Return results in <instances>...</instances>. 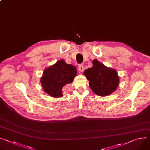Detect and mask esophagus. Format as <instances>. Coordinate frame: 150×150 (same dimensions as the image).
Here are the masks:
<instances>
[{
	"instance_id": "1",
	"label": "esophagus",
	"mask_w": 150,
	"mask_h": 150,
	"mask_svg": "<svg viewBox=\"0 0 150 150\" xmlns=\"http://www.w3.org/2000/svg\"><path fill=\"white\" fill-rule=\"evenodd\" d=\"M83 65H79L78 66V70L80 71V72H83Z\"/></svg>"
}]
</instances>
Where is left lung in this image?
Returning <instances> with one entry per match:
<instances>
[{
  "label": "left lung",
  "instance_id": "8db88e82",
  "mask_svg": "<svg viewBox=\"0 0 150 150\" xmlns=\"http://www.w3.org/2000/svg\"><path fill=\"white\" fill-rule=\"evenodd\" d=\"M93 67L85 69L83 75L89 81V85L96 94L105 97L116 91L119 84V77L114 69L105 67L96 59Z\"/></svg>",
  "mask_w": 150,
  "mask_h": 150
}]
</instances>
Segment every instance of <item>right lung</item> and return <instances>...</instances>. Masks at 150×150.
Segmentation results:
<instances>
[{
	"mask_svg": "<svg viewBox=\"0 0 150 150\" xmlns=\"http://www.w3.org/2000/svg\"><path fill=\"white\" fill-rule=\"evenodd\" d=\"M76 74L75 67L60 59L44 70L40 79L42 88L46 93L52 97H61L63 96V87L71 83Z\"/></svg>",
	"mask_w": 150,
	"mask_h": 150,
	"instance_id": "obj_1",
	"label": "right lung"
}]
</instances>
